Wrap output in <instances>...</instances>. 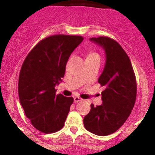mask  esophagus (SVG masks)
I'll list each match as a JSON object with an SVG mask.
<instances>
[{
	"instance_id": "34e87169",
	"label": "esophagus",
	"mask_w": 155,
	"mask_h": 155,
	"mask_svg": "<svg viewBox=\"0 0 155 155\" xmlns=\"http://www.w3.org/2000/svg\"><path fill=\"white\" fill-rule=\"evenodd\" d=\"M80 101H82V99L79 97H74V103H79Z\"/></svg>"
}]
</instances>
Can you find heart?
Segmentation results:
<instances>
[{
	"label": "heart",
	"mask_w": 155,
	"mask_h": 155,
	"mask_svg": "<svg viewBox=\"0 0 155 155\" xmlns=\"http://www.w3.org/2000/svg\"><path fill=\"white\" fill-rule=\"evenodd\" d=\"M87 58H100V57H99V54L95 51H90L87 54Z\"/></svg>",
	"instance_id": "1"
}]
</instances>
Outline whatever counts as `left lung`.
I'll return each mask as SVG.
<instances>
[{
  "label": "left lung",
  "instance_id": "1",
  "mask_svg": "<svg viewBox=\"0 0 155 155\" xmlns=\"http://www.w3.org/2000/svg\"><path fill=\"white\" fill-rule=\"evenodd\" d=\"M90 40L106 52V65L97 80L105 90L101 92L102 105L91 104L84 125L93 134L108 136L120 128L132 111L136 99V76L129 57L118 42L106 36Z\"/></svg>",
  "mask_w": 155,
  "mask_h": 155
}]
</instances>
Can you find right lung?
<instances>
[{
	"mask_svg": "<svg viewBox=\"0 0 155 155\" xmlns=\"http://www.w3.org/2000/svg\"><path fill=\"white\" fill-rule=\"evenodd\" d=\"M84 38L54 35L42 39L28 53L19 76L20 104L33 127L44 133L63 127L72 97L56 95L54 87L62 81L69 57Z\"/></svg>",
	"mask_w": 155,
	"mask_h": 155,
	"instance_id": "1",
	"label": "right lung"
}]
</instances>
